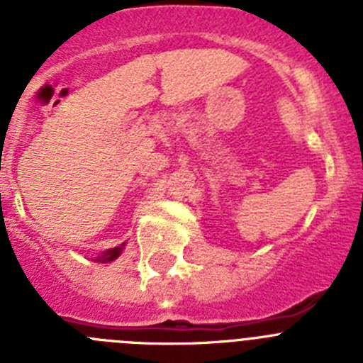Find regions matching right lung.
<instances>
[{
  "instance_id": "obj_1",
  "label": "right lung",
  "mask_w": 363,
  "mask_h": 363,
  "mask_svg": "<svg viewBox=\"0 0 363 363\" xmlns=\"http://www.w3.org/2000/svg\"><path fill=\"white\" fill-rule=\"evenodd\" d=\"M123 243H121L120 247H114V249H108V251L101 252V256H98V258H94V262H98V264H108V262H112V259H116L118 256L121 255V251H123Z\"/></svg>"
}]
</instances>
